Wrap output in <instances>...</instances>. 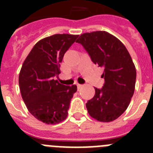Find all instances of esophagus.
Here are the masks:
<instances>
[{"label": "esophagus", "mask_w": 153, "mask_h": 153, "mask_svg": "<svg viewBox=\"0 0 153 153\" xmlns=\"http://www.w3.org/2000/svg\"><path fill=\"white\" fill-rule=\"evenodd\" d=\"M76 86H77V89H78V90H79V89H80L81 87L83 86V85H82V84H79V83H77V84H76Z\"/></svg>", "instance_id": "obj_1"}]
</instances>
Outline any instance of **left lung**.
<instances>
[{"label":"left lung","instance_id":"1","mask_svg":"<svg viewBox=\"0 0 153 153\" xmlns=\"http://www.w3.org/2000/svg\"><path fill=\"white\" fill-rule=\"evenodd\" d=\"M76 43L104 70L102 88H95L94 97L86 103L89 114L100 122L117 120L129 106L134 93L136 70L130 54L122 42L106 31L83 33Z\"/></svg>","mask_w":153,"mask_h":153}]
</instances>
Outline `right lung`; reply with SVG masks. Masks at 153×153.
Masks as SVG:
<instances>
[{
	"label": "right lung",
	"instance_id": "right-lung-1",
	"mask_svg": "<svg viewBox=\"0 0 153 153\" xmlns=\"http://www.w3.org/2000/svg\"><path fill=\"white\" fill-rule=\"evenodd\" d=\"M79 35L54 34L38 41L24 60L19 74L21 97L28 111L47 124L67 118L76 85L65 86L54 79L60 63Z\"/></svg>",
	"mask_w": 153,
	"mask_h": 153
}]
</instances>
